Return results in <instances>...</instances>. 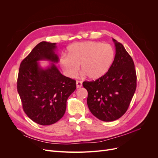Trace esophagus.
<instances>
[{
    "mask_svg": "<svg viewBox=\"0 0 158 158\" xmlns=\"http://www.w3.org/2000/svg\"><path fill=\"white\" fill-rule=\"evenodd\" d=\"M82 85V82L81 81H76V88H81Z\"/></svg>",
    "mask_w": 158,
    "mask_h": 158,
    "instance_id": "34e87169",
    "label": "esophagus"
}]
</instances>
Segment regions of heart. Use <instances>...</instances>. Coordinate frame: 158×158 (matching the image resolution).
Wrapping results in <instances>:
<instances>
[{"instance_id":"obj_1","label":"heart","mask_w":158,"mask_h":158,"mask_svg":"<svg viewBox=\"0 0 158 158\" xmlns=\"http://www.w3.org/2000/svg\"><path fill=\"white\" fill-rule=\"evenodd\" d=\"M114 50L109 44L98 41L75 43L67 49V56H62L59 64L64 73L74 78L79 65L83 75L92 80L102 78L107 73L114 60Z\"/></svg>"}]
</instances>
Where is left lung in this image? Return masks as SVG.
Returning a JSON list of instances; mask_svg holds the SVG:
<instances>
[{"instance_id":"left-lung-1","label":"left lung","mask_w":158,"mask_h":158,"mask_svg":"<svg viewBox=\"0 0 158 158\" xmlns=\"http://www.w3.org/2000/svg\"><path fill=\"white\" fill-rule=\"evenodd\" d=\"M115 56L107 73L95 81L83 82L88 106L103 121H113L126 113L136 88V74L132 57L124 46L113 39Z\"/></svg>"}]
</instances>
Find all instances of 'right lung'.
<instances>
[{
  "mask_svg": "<svg viewBox=\"0 0 158 158\" xmlns=\"http://www.w3.org/2000/svg\"><path fill=\"white\" fill-rule=\"evenodd\" d=\"M55 43L42 41L32 49L20 66L17 89L23 111L33 121L50 125L59 121L66 111V102L76 88V81L62 74L55 63ZM51 62L43 68L39 61Z\"/></svg>",
  "mask_w": 158,
  "mask_h": 158,
  "instance_id": "obj_1",
  "label": "right lung"
}]
</instances>
